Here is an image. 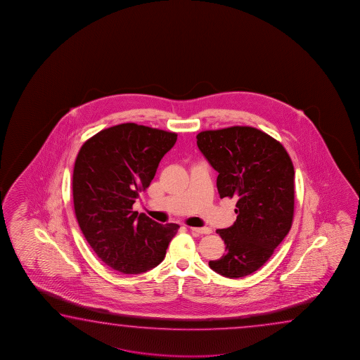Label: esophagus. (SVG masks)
Listing matches in <instances>:
<instances>
[{"instance_id": "1", "label": "esophagus", "mask_w": 360, "mask_h": 360, "mask_svg": "<svg viewBox=\"0 0 360 360\" xmlns=\"http://www.w3.org/2000/svg\"><path fill=\"white\" fill-rule=\"evenodd\" d=\"M190 231H191V232L198 233V234H210V233H212V229L207 228V226H204V228L190 226Z\"/></svg>"}]
</instances>
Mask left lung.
Wrapping results in <instances>:
<instances>
[{"label": "left lung", "mask_w": 360, "mask_h": 360, "mask_svg": "<svg viewBox=\"0 0 360 360\" xmlns=\"http://www.w3.org/2000/svg\"><path fill=\"white\" fill-rule=\"evenodd\" d=\"M196 140L218 171L220 198L237 199V220L217 231L226 255L209 267L228 278L248 276L269 261L292 226V161L278 141L255 127L202 131Z\"/></svg>", "instance_id": "left-lung-1"}]
</instances>
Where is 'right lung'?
Returning <instances> with one entry per match:
<instances>
[{
    "label": "right lung",
    "mask_w": 360,
    "mask_h": 360,
    "mask_svg": "<svg viewBox=\"0 0 360 360\" xmlns=\"http://www.w3.org/2000/svg\"><path fill=\"white\" fill-rule=\"evenodd\" d=\"M176 140L174 132L122 123L80 147L73 170L75 217L91 250L121 274L156 267L179 229L132 210Z\"/></svg>",
    "instance_id": "add662e5"
}]
</instances>
